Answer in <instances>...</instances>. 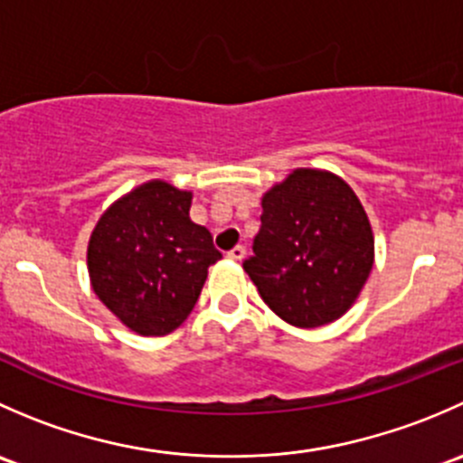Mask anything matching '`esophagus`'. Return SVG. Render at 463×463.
Returning <instances> with one entry per match:
<instances>
[{"label": "esophagus", "instance_id": "1", "mask_svg": "<svg viewBox=\"0 0 463 463\" xmlns=\"http://www.w3.org/2000/svg\"><path fill=\"white\" fill-rule=\"evenodd\" d=\"M244 255H246L244 246H235V249L228 250V260H232V261H241L244 260Z\"/></svg>", "mask_w": 463, "mask_h": 463}]
</instances>
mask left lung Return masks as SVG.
I'll return each instance as SVG.
<instances>
[{"instance_id": "left-lung-1", "label": "left lung", "mask_w": 463, "mask_h": 463, "mask_svg": "<svg viewBox=\"0 0 463 463\" xmlns=\"http://www.w3.org/2000/svg\"><path fill=\"white\" fill-rule=\"evenodd\" d=\"M260 219L244 270L269 309L300 329L347 314L374 266V232L352 185L296 167L266 190Z\"/></svg>"}]
</instances>
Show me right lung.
Returning <instances> with one entry per match:
<instances>
[{"label": "right lung", "instance_id": "obj_1", "mask_svg": "<svg viewBox=\"0 0 463 463\" xmlns=\"http://www.w3.org/2000/svg\"><path fill=\"white\" fill-rule=\"evenodd\" d=\"M193 193L163 179L116 199L93 226L89 282L129 331L165 335L194 309L208 266L222 260L205 226L190 219Z\"/></svg>", "mask_w": 463, "mask_h": 463}]
</instances>
